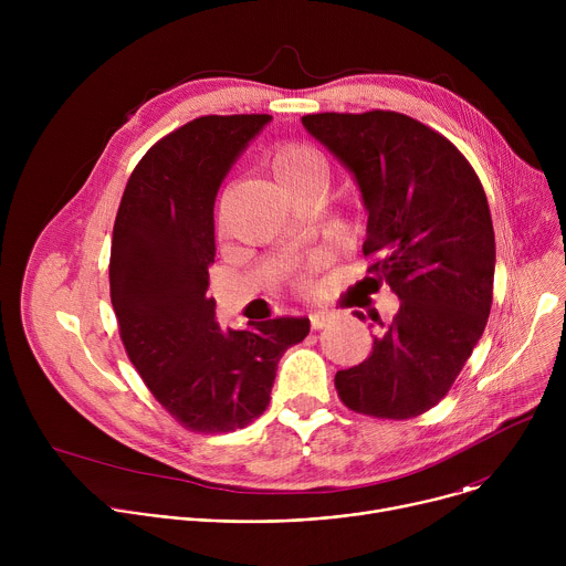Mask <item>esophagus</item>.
<instances>
[{
  "mask_svg": "<svg viewBox=\"0 0 566 566\" xmlns=\"http://www.w3.org/2000/svg\"><path fill=\"white\" fill-rule=\"evenodd\" d=\"M308 319H311V327L313 329H325L327 325H332L334 313L332 311H315V313L308 315Z\"/></svg>",
  "mask_w": 566,
  "mask_h": 566,
  "instance_id": "esophagus-1",
  "label": "esophagus"
}]
</instances>
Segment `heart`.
<instances>
[{"instance_id":"obj_1","label":"heart","mask_w":566,"mask_h":566,"mask_svg":"<svg viewBox=\"0 0 566 566\" xmlns=\"http://www.w3.org/2000/svg\"><path fill=\"white\" fill-rule=\"evenodd\" d=\"M271 170L277 184L295 179H319V160L315 151L302 143H284L271 156Z\"/></svg>"}]
</instances>
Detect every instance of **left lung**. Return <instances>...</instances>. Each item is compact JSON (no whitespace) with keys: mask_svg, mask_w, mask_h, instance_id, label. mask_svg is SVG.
<instances>
[{"mask_svg":"<svg viewBox=\"0 0 566 566\" xmlns=\"http://www.w3.org/2000/svg\"><path fill=\"white\" fill-rule=\"evenodd\" d=\"M302 125L354 177L367 210L363 253L376 258L369 273L400 300L391 325L371 315V354L336 374L338 396L367 417H419L486 329L495 277L486 192L446 136L406 114L327 112Z\"/></svg>","mask_w":566,"mask_h":566,"instance_id":"8db88e82","label":"left lung"}]
</instances>
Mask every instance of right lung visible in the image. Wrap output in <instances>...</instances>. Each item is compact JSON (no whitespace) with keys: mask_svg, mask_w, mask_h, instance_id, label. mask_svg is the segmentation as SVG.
Masks as SVG:
<instances>
[{"mask_svg":"<svg viewBox=\"0 0 566 566\" xmlns=\"http://www.w3.org/2000/svg\"><path fill=\"white\" fill-rule=\"evenodd\" d=\"M269 114L201 116L138 160L114 223L109 289L127 356L154 398L192 432H230L271 400L282 354L308 317L282 315L221 329L208 269L214 199Z\"/></svg>","mask_w":566,"mask_h":566,"instance_id":"1","label":"right lung"}]
</instances>
